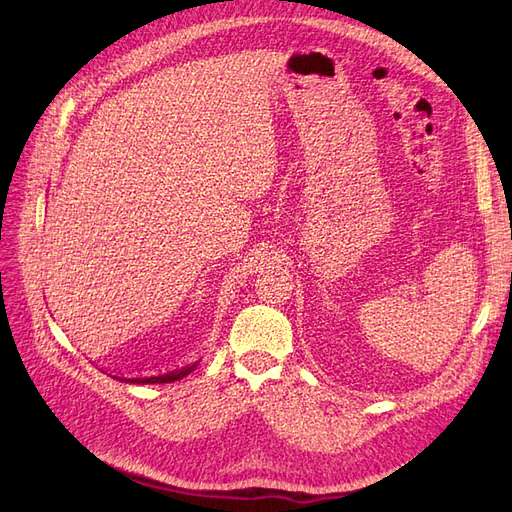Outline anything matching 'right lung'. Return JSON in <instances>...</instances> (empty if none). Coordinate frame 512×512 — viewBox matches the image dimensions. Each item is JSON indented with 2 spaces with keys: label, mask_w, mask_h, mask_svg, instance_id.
Here are the masks:
<instances>
[{
  "label": "right lung",
  "mask_w": 512,
  "mask_h": 512,
  "mask_svg": "<svg viewBox=\"0 0 512 512\" xmlns=\"http://www.w3.org/2000/svg\"><path fill=\"white\" fill-rule=\"evenodd\" d=\"M198 361L194 363H183L177 367H166V369H143L138 374H117L113 376L119 382H134V384H166V382H175L181 380L196 369Z\"/></svg>",
  "instance_id": "add662e5"
}]
</instances>
